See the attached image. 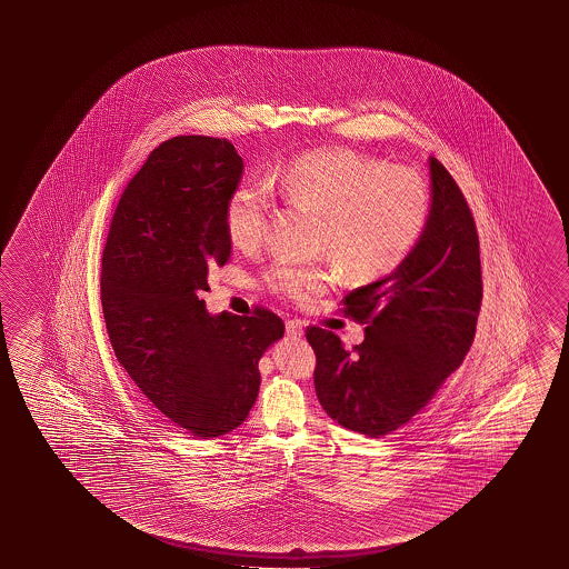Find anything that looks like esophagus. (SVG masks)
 <instances>
[{
    "mask_svg": "<svg viewBox=\"0 0 569 569\" xmlns=\"http://www.w3.org/2000/svg\"><path fill=\"white\" fill-rule=\"evenodd\" d=\"M286 333L291 339H299V337L303 336V323H301V319H288L286 321Z\"/></svg>",
    "mask_w": 569,
    "mask_h": 569,
    "instance_id": "34e87169",
    "label": "esophagus"
}]
</instances>
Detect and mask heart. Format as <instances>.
Returning a JSON list of instances; mask_svg holds the SVG:
<instances>
[{
    "instance_id": "1",
    "label": "heart",
    "mask_w": 569,
    "mask_h": 569,
    "mask_svg": "<svg viewBox=\"0 0 569 569\" xmlns=\"http://www.w3.org/2000/svg\"><path fill=\"white\" fill-rule=\"evenodd\" d=\"M268 180L289 204L319 214L317 250L333 258L351 281L379 280L397 270L429 220V180L417 168L387 167L357 150L303 152ZM270 184L243 180L228 196L226 230L242 252L266 240L273 210ZM261 280L271 293L308 306L336 283V271L326 263L278 260Z\"/></svg>"
}]
</instances>
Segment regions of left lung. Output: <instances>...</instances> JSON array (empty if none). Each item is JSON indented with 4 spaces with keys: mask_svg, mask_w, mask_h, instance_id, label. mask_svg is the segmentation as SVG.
Segmentation results:
<instances>
[{
    "mask_svg": "<svg viewBox=\"0 0 569 569\" xmlns=\"http://www.w3.org/2000/svg\"><path fill=\"white\" fill-rule=\"evenodd\" d=\"M432 204L419 242L382 280L345 296L343 313L365 327L345 349L321 327L306 329L316 351L317 399L345 429L379 438L429 405L475 341L482 303L475 216L455 178L430 157Z\"/></svg>",
    "mask_w": 569,
    "mask_h": 569,
    "instance_id": "left-lung-1",
    "label": "left lung"
}]
</instances>
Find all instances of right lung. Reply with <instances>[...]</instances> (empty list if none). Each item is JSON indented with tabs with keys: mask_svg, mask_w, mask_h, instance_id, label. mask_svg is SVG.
<instances>
[{
	"mask_svg": "<svg viewBox=\"0 0 569 569\" xmlns=\"http://www.w3.org/2000/svg\"><path fill=\"white\" fill-rule=\"evenodd\" d=\"M242 170L230 140H164L124 188L103 250L101 301L119 363L198 438L242 425L260 391L258 361L286 329L270 309L212 317L200 299L208 270L232 253L224 208Z\"/></svg>",
	"mask_w": 569,
	"mask_h": 569,
	"instance_id": "1",
	"label": "right lung"
}]
</instances>
